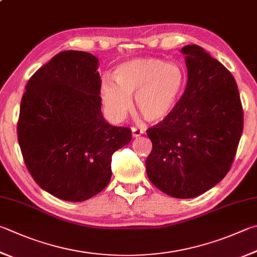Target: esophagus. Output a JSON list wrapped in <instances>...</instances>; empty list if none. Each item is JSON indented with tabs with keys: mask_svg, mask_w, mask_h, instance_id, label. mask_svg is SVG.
Here are the masks:
<instances>
[{
	"mask_svg": "<svg viewBox=\"0 0 257 257\" xmlns=\"http://www.w3.org/2000/svg\"><path fill=\"white\" fill-rule=\"evenodd\" d=\"M132 132H133V137L134 138H137L139 136H142V135L144 134V130L143 129H139L137 127H133L132 128Z\"/></svg>",
	"mask_w": 257,
	"mask_h": 257,
	"instance_id": "34e87169",
	"label": "esophagus"
}]
</instances>
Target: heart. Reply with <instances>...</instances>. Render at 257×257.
Here are the masks:
<instances>
[{
  "instance_id": "heart-1",
  "label": "heart",
  "mask_w": 257,
  "mask_h": 257,
  "mask_svg": "<svg viewBox=\"0 0 257 257\" xmlns=\"http://www.w3.org/2000/svg\"><path fill=\"white\" fill-rule=\"evenodd\" d=\"M114 80L101 85V99L108 114L121 121L132 109L135 95L136 108L149 122H161L173 112L183 91L185 76L176 64L158 58H136L119 65Z\"/></svg>"
}]
</instances>
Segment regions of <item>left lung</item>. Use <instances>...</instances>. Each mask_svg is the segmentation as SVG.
Segmentation results:
<instances>
[{
	"mask_svg": "<svg viewBox=\"0 0 257 257\" xmlns=\"http://www.w3.org/2000/svg\"><path fill=\"white\" fill-rule=\"evenodd\" d=\"M186 88L169 118L147 129L153 149L149 181L167 195L195 198L230 170L244 127L238 88L231 73L197 45L181 49Z\"/></svg>",
	"mask_w": 257,
	"mask_h": 257,
	"instance_id": "obj_1",
	"label": "left lung"
}]
</instances>
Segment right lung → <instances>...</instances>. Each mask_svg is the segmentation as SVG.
Instances as JSON below:
<instances>
[{
    "label": "right lung",
    "instance_id": "add662e5",
    "mask_svg": "<svg viewBox=\"0 0 257 257\" xmlns=\"http://www.w3.org/2000/svg\"><path fill=\"white\" fill-rule=\"evenodd\" d=\"M97 67L92 54L62 51L30 77L21 100L18 141L27 169L41 189L66 201L101 192L113 153L132 141V130L102 115Z\"/></svg>",
    "mask_w": 257,
    "mask_h": 257
}]
</instances>
